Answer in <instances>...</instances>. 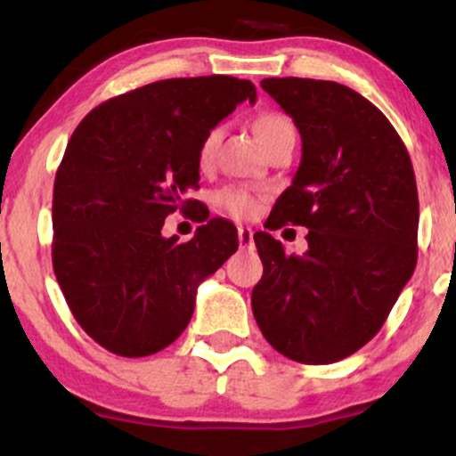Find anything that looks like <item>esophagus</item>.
<instances>
[{
	"label": "esophagus",
	"instance_id": "1",
	"mask_svg": "<svg viewBox=\"0 0 456 456\" xmlns=\"http://www.w3.org/2000/svg\"><path fill=\"white\" fill-rule=\"evenodd\" d=\"M253 229L250 227H240L238 229V242H240V248L242 250H250L255 246V240H253Z\"/></svg>",
	"mask_w": 456,
	"mask_h": 456
}]
</instances>
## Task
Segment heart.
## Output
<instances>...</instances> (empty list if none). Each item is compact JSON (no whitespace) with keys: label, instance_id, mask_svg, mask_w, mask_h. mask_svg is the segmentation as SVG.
I'll use <instances>...</instances> for the list:
<instances>
[{"label":"heart","instance_id":"1","mask_svg":"<svg viewBox=\"0 0 456 456\" xmlns=\"http://www.w3.org/2000/svg\"><path fill=\"white\" fill-rule=\"evenodd\" d=\"M289 124H291L289 119L282 118L279 113H264L255 119L253 128L261 143L265 145L268 143V139L274 137L281 128L289 126ZM218 137H221V130L218 128H212L210 133L203 137L201 145H199V162H201V165H208V162H210ZM216 203L235 218H248L259 210V197L253 195L250 191H246V188H238V186L223 188V191L216 195Z\"/></svg>","mask_w":456,"mask_h":456}]
</instances>
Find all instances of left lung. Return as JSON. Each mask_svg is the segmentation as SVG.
I'll return each instance as SVG.
<instances>
[{
    "label": "left lung",
    "mask_w": 456,
    "mask_h": 456,
    "mask_svg": "<svg viewBox=\"0 0 456 456\" xmlns=\"http://www.w3.org/2000/svg\"><path fill=\"white\" fill-rule=\"evenodd\" d=\"M294 119L302 160L268 229H308L305 255L255 233L264 276L250 305L265 341L302 364H330L366 345L411 279L418 191L411 160L384 113L358 92L315 78H264Z\"/></svg>",
    "instance_id": "left-lung-1"
}]
</instances>
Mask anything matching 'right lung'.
I'll list each match as a JSON object with an SVG mask.
<instances>
[{
	"label": "right lung",
	"mask_w": 456,
	"mask_h": 456,
	"mask_svg": "<svg viewBox=\"0 0 456 456\" xmlns=\"http://www.w3.org/2000/svg\"><path fill=\"white\" fill-rule=\"evenodd\" d=\"M246 78H167L98 104L72 133L53 186V270L78 326L109 352L143 358L171 345L197 287L238 250V229L199 212L177 244L162 224L191 210L199 145L240 102Z\"/></svg>",
	"instance_id": "1"
}]
</instances>
